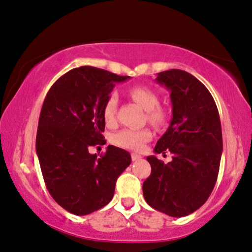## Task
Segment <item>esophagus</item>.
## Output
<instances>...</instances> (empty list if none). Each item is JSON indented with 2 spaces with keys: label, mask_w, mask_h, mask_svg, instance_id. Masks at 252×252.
<instances>
[{
  "label": "esophagus",
  "mask_w": 252,
  "mask_h": 252,
  "mask_svg": "<svg viewBox=\"0 0 252 252\" xmlns=\"http://www.w3.org/2000/svg\"><path fill=\"white\" fill-rule=\"evenodd\" d=\"M141 158H143V156L139 155V154H135V153L131 154V160L133 161H139V160H141Z\"/></svg>",
  "instance_id": "esophagus-1"
}]
</instances>
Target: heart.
<instances>
[{"label":"heart","mask_w":252,"mask_h":252,"mask_svg":"<svg viewBox=\"0 0 252 252\" xmlns=\"http://www.w3.org/2000/svg\"><path fill=\"white\" fill-rule=\"evenodd\" d=\"M131 98L138 102L145 111H148L146 117L153 126H161L166 122V113L160 108V97L158 92L148 86H135L130 90ZM117 107H118V97L117 94H111L107 98L103 107V118L107 124H113L117 118ZM153 138L150 129H122L112 136V141L117 146H121L128 150H140L143 146Z\"/></svg>","instance_id":"obj_1"}]
</instances>
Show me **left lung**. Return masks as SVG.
Segmentation results:
<instances>
[{"label": "left lung", "mask_w": 252, "mask_h": 252, "mask_svg": "<svg viewBox=\"0 0 252 252\" xmlns=\"http://www.w3.org/2000/svg\"><path fill=\"white\" fill-rule=\"evenodd\" d=\"M170 90L172 119L156 143V154H172L163 163L148 156L151 173L143 183L146 203L170 217L188 216L203 206L218 178L223 138L218 108L207 87L183 70L158 74Z\"/></svg>", "instance_id": "left-lung-1"}]
</instances>
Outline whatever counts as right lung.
<instances>
[{
	"instance_id": "right-lung-1",
	"label": "right lung",
	"mask_w": 252,
	"mask_h": 252,
	"mask_svg": "<svg viewBox=\"0 0 252 252\" xmlns=\"http://www.w3.org/2000/svg\"><path fill=\"white\" fill-rule=\"evenodd\" d=\"M119 76L107 70L81 66L56 80L44 99L35 149L44 182L56 203L76 216H86L112 201L117 178L130 165L128 151L109 145L106 154L90 146L106 140L103 107Z\"/></svg>"
}]
</instances>
